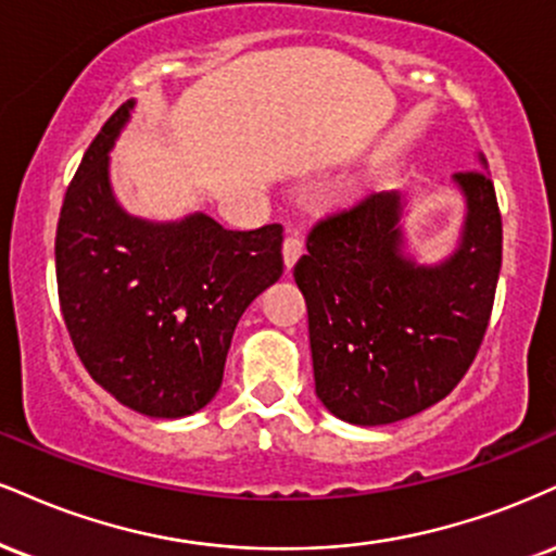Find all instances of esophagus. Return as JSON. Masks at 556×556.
<instances>
[{
    "instance_id": "obj_1",
    "label": "esophagus",
    "mask_w": 556,
    "mask_h": 556,
    "mask_svg": "<svg viewBox=\"0 0 556 556\" xmlns=\"http://www.w3.org/2000/svg\"><path fill=\"white\" fill-rule=\"evenodd\" d=\"M303 256V240L298 236H287L285 245H282V258H285V269L290 271L292 266L298 264V258Z\"/></svg>"
}]
</instances>
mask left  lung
I'll use <instances>...</instances> for the list:
<instances>
[{"mask_svg": "<svg viewBox=\"0 0 556 556\" xmlns=\"http://www.w3.org/2000/svg\"><path fill=\"white\" fill-rule=\"evenodd\" d=\"M481 168L486 160L479 152ZM466 212L456 249L425 264L404 236L406 197L378 191L320 219L295 264L307 305L316 396L350 425L430 409L484 339L503 264V217L486 170L451 178Z\"/></svg>", "mask_w": 556, "mask_h": 556, "instance_id": "left-lung-1", "label": "left lung"}]
</instances>
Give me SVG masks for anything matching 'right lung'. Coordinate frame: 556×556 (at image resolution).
Instances as JSON below:
<instances>
[{
	"label": "right lung",
	"instance_id": "right-lung-1",
	"mask_svg": "<svg viewBox=\"0 0 556 556\" xmlns=\"http://www.w3.org/2000/svg\"><path fill=\"white\" fill-rule=\"evenodd\" d=\"M134 100L105 122L64 197L56 282L72 344L92 380L129 409L178 419L223 386L232 331L282 277V225L225 230L204 212L152 223L111 186V150Z\"/></svg>",
	"mask_w": 556,
	"mask_h": 556
}]
</instances>
